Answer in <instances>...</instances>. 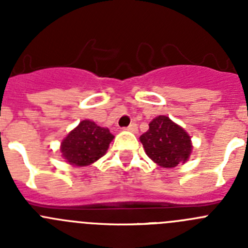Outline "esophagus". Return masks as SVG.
I'll return each mask as SVG.
<instances>
[{
    "label": "esophagus",
    "mask_w": 248,
    "mask_h": 248,
    "mask_svg": "<svg viewBox=\"0 0 248 248\" xmlns=\"http://www.w3.org/2000/svg\"><path fill=\"white\" fill-rule=\"evenodd\" d=\"M126 130L131 131V133H138V124L136 123H131L130 125L126 128Z\"/></svg>",
    "instance_id": "1"
}]
</instances>
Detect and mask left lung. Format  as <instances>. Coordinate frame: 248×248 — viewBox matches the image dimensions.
<instances>
[{"mask_svg":"<svg viewBox=\"0 0 248 248\" xmlns=\"http://www.w3.org/2000/svg\"><path fill=\"white\" fill-rule=\"evenodd\" d=\"M140 136L145 152L162 168H174L185 163L192 152L191 138L180 125L166 115H158Z\"/></svg>","mask_w":248,"mask_h":248,"instance_id":"left-lung-1","label":"left lung"}]
</instances>
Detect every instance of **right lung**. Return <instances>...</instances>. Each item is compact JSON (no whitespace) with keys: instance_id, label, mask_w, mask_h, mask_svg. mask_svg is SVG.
<instances>
[{"instance_id":"1","label":"right lung","mask_w":248,"mask_h":248,"mask_svg":"<svg viewBox=\"0 0 248 248\" xmlns=\"http://www.w3.org/2000/svg\"><path fill=\"white\" fill-rule=\"evenodd\" d=\"M114 136L108 128H101L95 122L81 120L61 143V153L72 166H90L106 155Z\"/></svg>"}]
</instances>
